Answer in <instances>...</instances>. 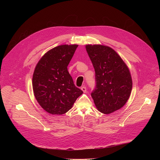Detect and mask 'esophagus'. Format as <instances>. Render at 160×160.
Instances as JSON below:
<instances>
[{
  "label": "esophagus",
  "instance_id": "obj_1",
  "mask_svg": "<svg viewBox=\"0 0 160 160\" xmlns=\"http://www.w3.org/2000/svg\"><path fill=\"white\" fill-rule=\"evenodd\" d=\"M81 89H82V90L83 91V92L84 93H85V92H87V88H86V87H84V86H83V87H82Z\"/></svg>",
  "mask_w": 160,
  "mask_h": 160
}]
</instances>
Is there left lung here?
Segmentation results:
<instances>
[{
	"label": "left lung",
	"mask_w": 160,
	"mask_h": 160,
	"mask_svg": "<svg viewBox=\"0 0 160 160\" xmlns=\"http://www.w3.org/2000/svg\"><path fill=\"white\" fill-rule=\"evenodd\" d=\"M86 50L95 70L96 87L91 96L100 112L110 114L122 108L129 98L132 88L129 70L109 47L87 45Z\"/></svg>",
	"instance_id": "left-lung-1"
}]
</instances>
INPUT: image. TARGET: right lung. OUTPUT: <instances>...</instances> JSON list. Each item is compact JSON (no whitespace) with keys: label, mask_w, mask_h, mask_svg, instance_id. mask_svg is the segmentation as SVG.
I'll return each instance as SVG.
<instances>
[{"label":"right lung","mask_w":160,"mask_h":160,"mask_svg":"<svg viewBox=\"0 0 160 160\" xmlns=\"http://www.w3.org/2000/svg\"><path fill=\"white\" fill-rule=\"evenodd\" d=\"M78 45H62L45 53L37 63L32 85L41 107L52 115L69 111L83 91L77 87L68 71Z\"/></svg>","instance_id":"right-lung-1"}]
</instances>
